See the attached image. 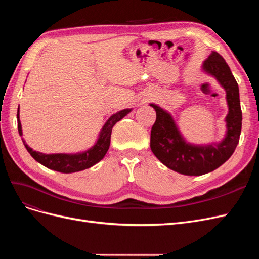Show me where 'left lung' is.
I'll use <instances>...</instances> for the list:
<instances>
[{"instance_id": "8db88e82", "label": "left lung", "mask_w": 259, "mask_h": 259, "mask_svg": "<svg viewBox=\"0 0 259 259\" xmlns=\"http://www.w3.org/2000/svg\"><path fill=\"white\" fill-rule=\"evenodd\" d=\"M201 68L226 91L228 114L225 119L226 134L221 142L207 145L188 143L171 114L159 105L150 104L156 112L150 136L151 151L166 167L187 176L204 175L224 164L236 150L242 127L239 86L229 66L221 55L211 52Z\"/></svg>"}]
</instances>
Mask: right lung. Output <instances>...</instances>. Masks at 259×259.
Instances as JSON below:
<instances>
[{
  "label": "right lung",
  "mask_w": 259,
  "mask_h": 259,
  "mask_svg": "<svg viewBox=\"0 0 259 259\" xmlns=\"http://www.w3.org/2000/svg\"><path fill=\"white\" fill-rule=\"evenodd\" d=\"M132 111L131 109H123V110L112 114L107 122L104 124L103 128L100 130L98 138L96 143L88 150L76 153H52L45 154L38 151H34L32 148H30L26 140L22 139V143L25 145L28 152L31 154L32 158L41 163L42 165L50 169L60 171V173H75V171L84 170L90 168L96 163L104 159L109 147H110V139H111V132L112 127L116 122L122 120L125 115H127ZM17 122H18V132L19 135L22 136V128L19 119V108L17 111Z\"/></svg>",
  "instance_id": "1"
}]
</instances>
